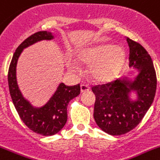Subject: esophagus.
I'll list each match as a JSON object with an SVG mask.
<instances>
[{
  "label": "esophagus",
  "instance_id": "obj_1",
  "mask_svg": "<svg viewBox=\"0 0 160 160\" xmlns=\"http://www.w3.org/2000/svg\"><path fill=\"white\" fill-rule=\"evenodd\" d=\"M89 89H90V88H89V87H88L87 84H81V85H80V91H81V92H87V91H88Z\"/></svg>",
  "mask_w": 160,
  "mask_h": 160
}]
</instances>
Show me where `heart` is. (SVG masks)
I'll list each match as a JSON object with an SVG mask.
<instances>
[{"label": "heart", "instance_id": "heart-1", "mask_svg": "<svg viewBox=\"0 0 160 160\" xmlns=\"http://www.w3.org/2000/svg\"><path fill=\"white\" fill-rule=\"evenodd\" d=\"M76 59L80 63L91 66L89 76L93 81L107 83L114 80L123 68L125 52L119 46L102 45L80 51ZM68 67L75 68L71 63Z\"/></svg>", "mask_w": 160, "mask_h": 160}]
</instances>
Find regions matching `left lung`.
<instances>
[{
    "mask_svg": "<svg viewBox=\"0 0 160 160\" xmlns=\"http://www.w3.org/2000/svg\"><path fill=\"white\" fill-rule=\"evenodd\" d=\"M129 46V67L139 74L132 81L117 79L92 87L96 97L93 117L104 132L113 136L123 135L142 121L151 107L156 92L157 78L148 52L137 41L127 38ZM136 91L138 99L131 101L129 92Z\"/></svg>",
    "mask_w": 160,
    "mask_h": 160,
    "instance_id": "1",
    "label": "left lung"
}]
</instances>
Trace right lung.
<instances>
[{
	"instance_id": "right-lung-1",
	"label": "right lung",
	"mask_w": 160,
	"mask_h": 160,
	"mask_svg": "<svg viewBox=\"0 0 160 160\" xmlns=\"http://www.w3.org/2000/svg\"><path fill=\"white\" fill-rule=\"evenodd\" d=\"M51 32L41 31L22 41L14 52L8 72L9 93L16 111L28 128L43 136H52L63 128L68 120L69 102L80 93V84L68 86L61 83L49 102L40 108L33 107L24 98L18 88L16 79V66L23 49L42 40H52Z\"/></svg>"
}]
</instances>
